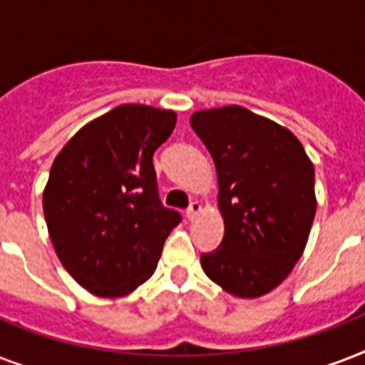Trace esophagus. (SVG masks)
<instances>
[{"mask_svg":"<svg viewBox=\"0 0 365 365\" xmlns=\"http://www.w3.org/2000/svg\"><path fill=\"white\" fill-rule=\"evenodd\" d=\"M200 210H202V206H200L199 202H197V200H193V202L189 205L187 210H185V217H187L189 222H193V220H195V217H197V214H199Z\"/></svg>","mask_w":365,"mask_h":365,"instance_id":"esophagus-1","label":"esophagus"}]
</instances>
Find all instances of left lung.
Instances as JSON below:
<instances>
[{"mask_svg": "<svg viewBox=\"0 0 365 365\" xmlns=\"http://www.w3.org/2000/svg\"><path fill=\"white\" fill-rule=\"evenodd\" d=\"M191 126L217 172L222 244L200 255L206 277L237 297H259L305 250L317 197L314 166L297 138L240 106L195 111Z\"/></svg>", "mask_w": 365, "mask_h": 365, "instance_id": "obj_1", "label": "left lung"}]
</instances>
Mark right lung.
Returning a JSON list of instances; mask_svg holds the SVG:
<instances>
[{"instance_id":"obj_1","label":"right lung","mask_w":365,"mask_h":365,"mask_svg":"<svg viewBox=\"0 0 365 365\" xmlns=\"http://www.w3.org/2000/svg\"><path fill=\"white\" fill-rule=\"evenodd\" d=\"M176 113L123 104L85 125L56 155L43 212L54 252L83 288L121 297L153 274L182 222L160 205L153 153Z\"/></svg>"}]
</instances>
